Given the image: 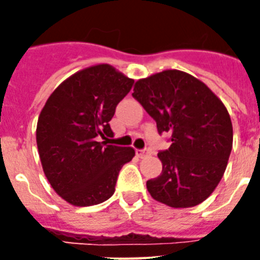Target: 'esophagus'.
I'll return each instance as SVG.
<instances>
[{
  "label": "esophagus",
  "mask_w": 260,
  "mask_h": 260,
  "mask_svg": "<svg viewBox=\"0 0 260 260\" xmlns=\"http://www.w3.org/2000/svg\"><path fill=\"white\" fill-rule=\"evenodd\" d=\"M135 152H137L138 157H141V158H143V157H146V156L150 155V150H147V148H144V150H137Z\"/></svg>",
  "instance_id": "1"
}]
</instances>
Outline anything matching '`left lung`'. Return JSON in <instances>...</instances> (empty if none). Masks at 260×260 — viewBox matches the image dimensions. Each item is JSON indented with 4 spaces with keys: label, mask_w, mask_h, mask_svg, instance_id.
Listing matches in <instances>:
<instances>
[{
    "label": "left lung",
    "mask_w": 260,
    "mask_h": 260,
    "mask_svg": "<svg viewBox=\"0 0 260 260\" xmlns=\"http://www.w3.org/2000/svg\"><path fill=\"white\" fill-rule=\"evenodd\" d=\"M133 98L156 121L171 147L157 153L161 174L147 181L153 199L169 207H194L224 176L233 144L228 110L203 82L180 70L139 79Z\"/></svg>",
    "instance_id": "8db88e82"
}]
</instances>
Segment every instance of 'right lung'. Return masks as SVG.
<instances>
[{"instance_id": "right-lung-1", "label": "right lung", "mask_w": 260, "mask_h": 260, "mask_svg": "<svg viewBox=\"0 0 260 260\" xmlns=\"http://www.w3.org/2000/svg\"><path fill=\"white\" fill-rule=\"evenodd\" d=\"M133 84L113 66H91L62 82L41 110L36 142L43 171L73 206L109 199L121 168L134 157L132 147L107 144L113 137L109 121Z\"/></svg>"}]
</instances>
